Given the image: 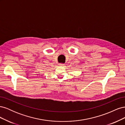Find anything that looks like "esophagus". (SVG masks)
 I'll list each match as a JSON object with an SVG mask.
<instances>
[{
	"label": "esophagus",
	"instance_id": "34e87169",
	"mask_svg": "<svg viewBox=\"0 0 125 125\" xmlns=\"http://www.w3.org/2000/svg\"><path fill=\"white\" fill-rule=\"evenodd\" d=\"M59 65L60 66H63L64 65H65V64H63V63H59Z\"/></svg>",
	"mask_w": 125,
	"mask_h": 125
}]
</instances>
